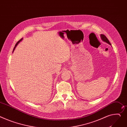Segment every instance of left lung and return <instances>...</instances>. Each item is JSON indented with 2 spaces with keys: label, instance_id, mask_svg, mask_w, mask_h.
<instances>
[{
  "label": "left lung",
  "instance_id": "8db88e82",
  "mask_svg": "<svg viewBox=\"0 0 127 127\" xmlns=\"http://www.w3.org/2000/svg\"><path fill=\"white\" fill-rule=\"evenodd\" d=\"M101 37L102 40L103 41L106 42L107 43H108V44H109V45H111V44H110L109 41L108 40V38H107V37H106L104 34H101Z\"/></svg>",
  "mask_w": 127,
  "mask_h": 127
}]
</instances>
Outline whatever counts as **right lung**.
<instances>
[{"label":"right lung","instance_id":"1","mask_svg":"<svg viewBox=\"0 0 127 127\" xmlns=\"http://www.w3.org/2000/svg\"><path fill=\"white\" fill-rule=\"evenodd\" d=\"M22 40V38H21V40H19V41H18V42H17V43L16 44V45H15V47H14V49H13V52H14V50L15 49V48H16V47L17 46V45H18V44L19 43H20V41H21V40Z\"/></svg>","mask_w":127,"mask_h":127}]
</instances>
